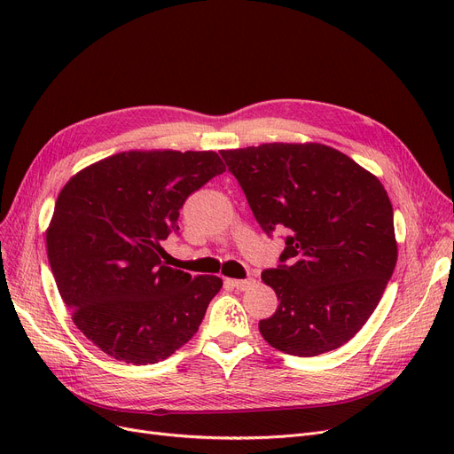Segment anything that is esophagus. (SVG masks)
<instances>
[{"mask_svg": "<svg viewBox=\"0 0 454 454\" xmlns=\"http://www.w3.org/2000/svg\"><path fill=\"white\" fill-rule=\"evenodd\" d=\"M230 283L233 285L235 289H239V291H247V289H250L252 285L255 283V279H252V278H248V279H230Z\"/></svg>", "mask_w": 454, "mask_h": 454, "instance_id": "esophagus-1", "label": "esophagus"}]
</instances>
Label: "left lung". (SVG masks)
Wrapping results in <instances>:
<instances>
[{
	"label": "left lung",
	"mask_w": 454,
	"mask_h": 454,
	"mask_svg": "<svg viewBox=\"0 0 454 454\" xmlns=\"http://www.w3.org/2000/svg\"><path fill=\"white\" fill-rule=\"evenodd\" d=\"M221 154L259 226L289 231L283 265L261 274L279 300L259 322L261 335L298 356L344 346L368 322L395 269L387 189L322 143H263Z\"/></svg>",
	"instance_id": "left-lung-1"
}]
</instances>
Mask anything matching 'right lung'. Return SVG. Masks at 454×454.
Returning a JSON list of instances; mask_svg holds the SVG:
<instances>
[{"instance_id": "right-lung-1", "label": "right lung", "mask_w": 454, "mask_h": 454, "mask_svg": "<svg viewBox=\"0 0 454 454\" xmlns=\"http://www.w3.org/2000/svg\"><path fill=\"white\" fill-rule=\"evenodd\" d=\"M224 171L213 151H125L62 187L47 257L71 320L112 359L154 364L199 331L223 279L163 265L161 243L185 199Z\"/></svg>"}]
</instances>
